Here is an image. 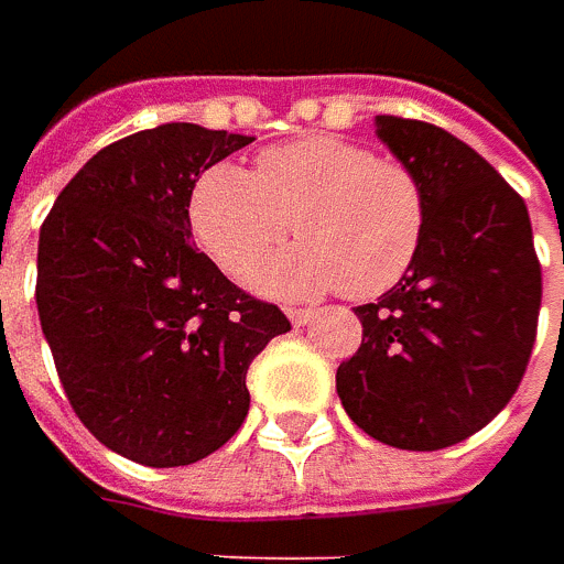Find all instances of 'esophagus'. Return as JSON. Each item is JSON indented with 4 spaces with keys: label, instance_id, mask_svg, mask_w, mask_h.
I'll use <instances>...</instances> for the list:
<instances>
[{
    "label": "esophagus",
    "instance_id": "obj_1",
    "mask_svg": "<svg viewBox=\"0 0 564 564\" xmlns=\"http://www.w3.org/2000/svg\"><path fill=\"white\" fill-rule=\"evenodd\" d=\"M285 314L292 319V326H307L314 319V311H307V307H289Z\"/></svg>",
    "mask_w": 564,
    "mask_h": 564
}]
</instances>
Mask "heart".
Listing matches in <instances>:
<instances>
[{
    "instance_id": "1",
    "label": "heart",
    "mask_w": 564,
    "mask_h": 564,
    "mask_svg": "<svg viewBox=\"0 0 564 564\" xmlns=\"http://www.w3.org/2000/svg\"><path fill=\"white\" fill-rule=\"evenodd\" d=\"M187 223L228 275H245L294 227L302 245L250 271L257 292L314 297L341 289L370 301L414 267L426 194L399 160L338 134H311L263 150L253 175L209 165L191 187Z\"/></svg>"
}]
</instances>
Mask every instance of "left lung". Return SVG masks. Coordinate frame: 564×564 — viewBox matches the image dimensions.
Returning a JSON list of instances; mask_svg holds the SVG:
<instances>
[{
  "label": "left lung",
  "mask_w": 564,
  "mask_h": 564,
  "mask_svg": "<svg viewBox=\"0 0 564 564\" xmlns=\"http://www.w3.org/2000/svg\"><path fill=\"white\" fill-rule=\"evenodd\" d=\"M377 134L421 178L426 231L414 267L377 304L336 373L348 417L379 443L436 452L484 430L528 370L543 275L524 200L436 124L377 116Z\"/></svg>",
  "instance_id": "1"
}]
</instances>
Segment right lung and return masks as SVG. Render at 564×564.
<instances>
[{
    "mask_svg": "<svg viewBox=\"0 0 564 564\" xmlns=\"http://www.w3.org/2000/svg\"><path fill=\"white\" fill-rule=\"evenodd\" d=\"M250 141L191 121L121 138L40 228L36 311L62 389L138 465H194L226 445L248 417L250 360L292 329L191 245V187Z\"/></svg>",
    "mask_w": 564,
    "mask_h": 564,
    "instance_id": "obj_1",
    "label": "right lung"
}]
</instances>
